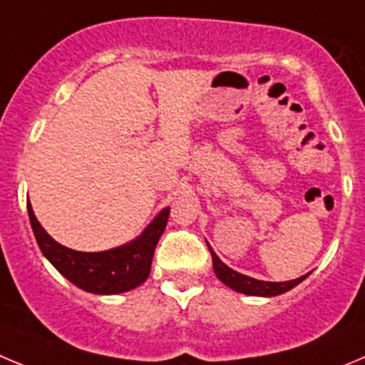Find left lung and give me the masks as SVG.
<instances>
[{
	"instance_id": "1",
	"label": "left lung",
	"mask_w": 365,
	"mask_h": 365,
	"mask_svg": "<svg viewBox=\"0 0 365 365\" xmlns=\"http://www.w3.org/2000/svg\"><path fill=\"white\" fill-rule=\"evenodd\" d=\"M211 256H212V269H215V274L220 278V282L227 285V287H231L232 291H236V293H244V294H249V297H278V294H284L287 293V291H291L293 287H297L300 282H304L305 278L309 277V272H307V274H304V277L297 278V280H289V282L256 280V278L247 277V274H242V272L235 271V269H231L229 265L223 264L212 249H211Z\"/></svg>"
}]
</instances>
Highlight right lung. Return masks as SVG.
I'll list each match as a JSON object with an SVG mask.
<instances>
[{"mask_svg": "<svg viewBox=\"0 0 365 365\" xmlns=\"http://www.w3.org/2000/svg\"><path fill=\"white\" fill-rule=\"evenodd\" d=\"M29 218L43 256L68 282L93 294H120L133 291L149 278L156 244L163 235L170 207H165L142 235L120 247L100 252L74 251L58 244L36 218L31 202Z\"/></svg>", "mask_w": 365, "mask_h": 365, "instance_id": "add662e5", "label": "right lung"}]
</instances>
